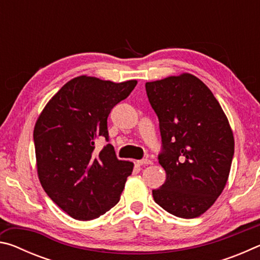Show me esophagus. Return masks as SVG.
Returning a JSON list of instances; mask_svg holds the SVG:
<instances>
[{"label":"esophagus","instance_id":"obj_1","mask_svg":"<svg viewBox=\"0 0 260 260\" xmlns=\"http://www.w3.org/2000/svg\"><path fill=\"white\" fill-rule=\"evenodd\" d=\"M136 162H138L139 165H151V164H152V161H151L150 159H148V158H146V159L138 160Z\"/></svg>","mask_w":260,"mask_h":260}]
</instances>
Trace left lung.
I'll use <instances>...</instances> for the list:
<instances>
[{"instance_id":"8db88e82","label":"left lung","mask_w":260,"mask_h":260,"mask_svg":"<svg viewBox=\"0 0 260 260\" xmlns=\"http://www.w3.org/2000/svg\"><path fill=\"white\" fill-rule=\"evenodd\" d=\"M151 108L159 120L166 172L156 203L179 218L200 217L226 186L234 156L230 122L212 91L189 73L146 83Z\"/></svg>"}]
</instances>
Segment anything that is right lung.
Masks as SVG:
<instances>
[{
	"instance_id": "right-lung-1",
	"label": "right lung",
	"mask_w": 260,
	"mask_h": 260,
	"mask_svg": "<svg viewBox=\"0 0 260 260\" xmlns=\"http://www.w3.org/2000/svg\"><path fill=\"white\" fill-rule=\"evenodd\" d=\"M136 80L116 83L77 77L60 88L34 127L38 174L47 195L77 220L99 218L120 199L133 162L119 160L108 143V117Z\"/></svg>"
}]
</instances>
